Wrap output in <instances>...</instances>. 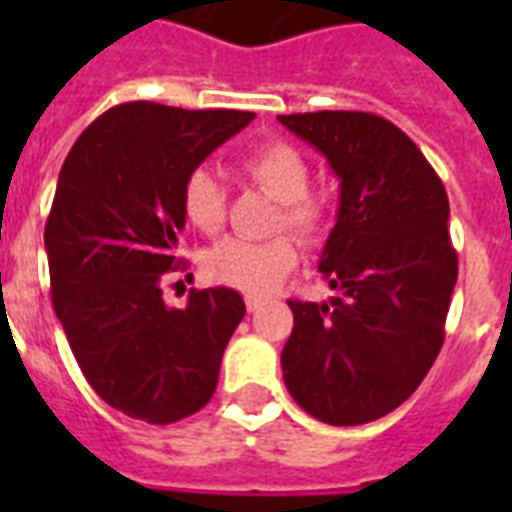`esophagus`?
I'll list each match as a JSON object with an SVG mask.
<instances>
[{"mask_svg": "<svg viewBox=\"0 0 512 512\" xmlns=\"http://www.w3.org/2000/svg\"><path fill=\"white\" fill-rule=\"evenodd\" d=\"M260 308H263V300H257V297L249 295L247 297V311L249 313H257V311H260Z\"/></svg>", "mask_w": 512, "mask_h": 512, "instance_id": "1", "label": "esophagus"}]
</instances>
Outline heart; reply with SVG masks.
<instances>
[{
	"mask_svg": "<svg viewBox=\"0 0 512 512\" xmlns=\"http://www.w3.org/2000/svg\"><path fill=\"white\" fill-rule=\"evenodd\" d=\"M252 183L279 201L276 228H284L303 244H316L329 225V201L311 191V164L287 140H271L252 148L239 162ZM185 220L201 233H217L225 223V191L215 172L196 167L180 191ZM297 263L295 244L287 236L268 241L225 239L209 249L204 271L215 284L247 295H268Z\"/></svg>",
	"mask_w": 512,
	"mask_h": 512,
	"instance_id": "b5f03b06",
	"label": "heart"
}]
</instances>
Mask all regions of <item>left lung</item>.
I'll use <instances>...</instances> for the list:
<instances>
[{"label":"left lung","instance_id":"obj_1","mask_svg":"<svg viewBox=\"0 0 512 512\" xmlns=\"http://www.w3.org/2000/svg\"><path fill=\"white\" fill-rule=\"evenodd\" d=\"M340 177L319 271L340 297L289 300L281 350L297 404L327 425L380 420L420 388L444 345L457 252L441 177L396 124L366 111L279 116Z\"/></svg>","mask_w":512,"mask_h":512}]
</instances>
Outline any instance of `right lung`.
Listing matches in <instances>:
<instances>
[{
	"mask_svg": "<svg viewBox=\"0 0 512 512\" xmlns=\"http://www.w3.org/2000/svg\"><path fill=\"white\" fill-rule=\"evenodd\" d=\"M252 119L135 100L98 116L63 162L44 225L52 308L92 390L132 420L170 425L207 406L247 313L228 287L170 308L162 281L180 265L185 177Z\"/></svg>",
	"mask_w": 512,
	"mask_h": 512,
	"instance_id": "obj_1",
	"label": "right lung"
}]
</instances>
